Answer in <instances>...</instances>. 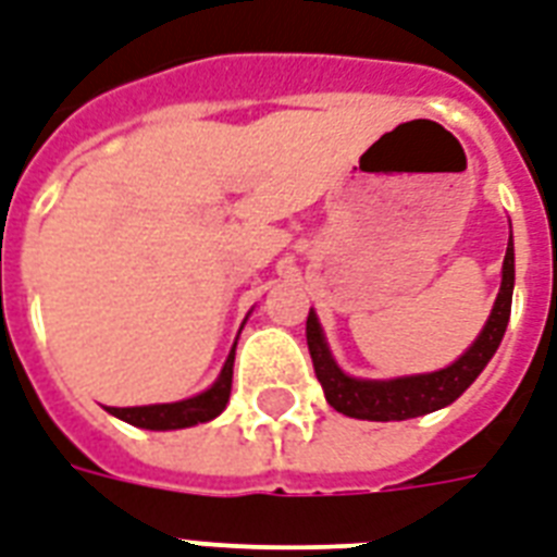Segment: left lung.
I'll list each match as a JSON object with an SVG mask.
<instances>
[{
    "instance_id": "left-lung-1",
    "label": "left lung",
    "mask_w": 557,
    "mask_h": 557,
    "mask_svg": "<svg viewBox=\"0 0 557 557\" xmlns=\"http://www.w3.org/2000/svg\"><path fill=\"white\" fill-rule=\"evenodd\" d=\"M511 295H515V245L508 242L503 262V286H499V295H496L494 312L487 318L485 330L479 333L473 347L444 371L403 376V380L388 382L354 380V376L342 373V368L333 362V356L326 350L324 333H321L315 312H309L307 345L312 364H315L318 382L324 385L326 403L335 411L347 414V418L359 420H409L430 414L435 409H444L470 388V382L485 371V364L496 354V347H499L505 335V326H508V318H511Z\"/></svg>"
}]
</instances>
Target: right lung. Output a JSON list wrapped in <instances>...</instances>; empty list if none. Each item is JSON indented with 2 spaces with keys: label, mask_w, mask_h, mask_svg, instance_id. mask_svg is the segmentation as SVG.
<instances>
[{
  "label": "right lung",
  "mask_w": 557,
  "mask_h": 557,
  "mask_svg": "<svg viewBox=\"0 0 557 557\" xmlns=\"http://www.w3.org/2000/svg\"><path fill=\"white\" fill-rule=\"evenodd\" d=\"M233 359H236V345H233L231 356L222 368V376L212 382V388H207L198 397L181 403H163V406H134V409H108L110 414H116L119 420H125L131 426L139 430H184V426H195V423H207L215 414H222L227 400H231L233 385Z\"/></svg>",
  "instance_id": "obj_1"
}]
</instances>
